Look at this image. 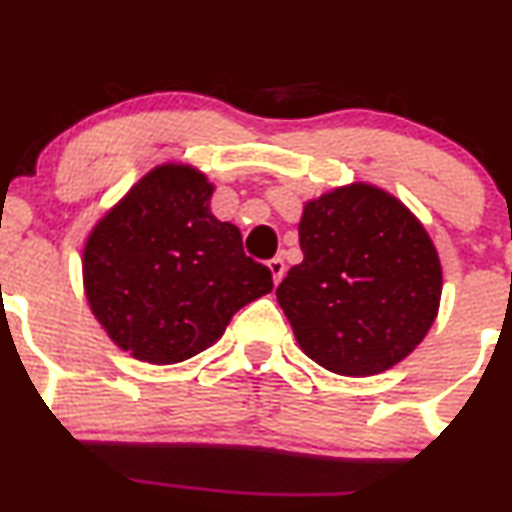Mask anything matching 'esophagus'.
Returning <instances> with one entry per match:
<instances>
[{
  "instance_id": "obj_1",
  "label": "esophagus",
  "mask_w": 512,
  "mask_h": 512,
  "mask_svg": "<svg viewBox=\"0 0 512 512\" xmlns=\"http://www.w3.org/2000/svg\"><path fill=\"white\" fill-rule=\"evenodd\" d=\"M267 267H269V272H272V276H274V283H281L283 274H286V262H283L281 257H274V260L267 262Z\"/></svg>"
}]
</instances>
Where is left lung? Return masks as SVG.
<instances>
[{
    "instance_id": "8db88e82",
    "label": "left lung",
    "mask_w": 512,
    "mask_h": 512,
    "mask_svg": "<svg viewBox=\"0 0 512 512\" xmlns=\"http://www.w3.org/2000/svg\"><path fill=\"white\" fill-rule=\"evenodd\" d=\"M303 262L276 288L303 353L341 377L381 374L422 343L443 272L427 229L389 190L355 181L307 200Z\"/></svg>"
}]
</instances>
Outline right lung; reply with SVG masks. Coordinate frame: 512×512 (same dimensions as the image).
I'll list each match as a JSON object with an SVG mask.
<instances>
[{
	"instance_id": "obj_1",
	"label": "right lung",
	"mask_w": 512,
	"mask_h": 512,
	"mask_svg": "<svg viewBox=\"0 0 512 512\" xmlns=\"http://www.w3.org/2000/svg\"><path fill=\"white\" fill-rule=\"evenodd\" d=\"M200 169H150L92 226L83 288L107 336L150 365H176L217 343L243 305L272 293V272L243 252L240 231L209 209Z\"/></svg>"
}]
</instances>
